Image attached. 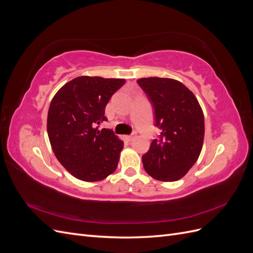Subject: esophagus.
<instances>
[{
	"instance_id": "1",
	"label": "esophagus",
	"mask_w": 253,
	"mask_h": 253,
	"mask_svg": "<svg viewBox=\"0 0 253 253\" xmlns=\"http://www.w3.org/2000/svg\"><path fill=\"white\" fill-rule=\"evenodd\" d=\"M135 137H136V133H133V134H131V135L126 136V139L127 141H132L133 139H135Z\"/></svg>"
}]
</instances>
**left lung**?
<instances>
[{
    "mask_svg": "<svg viewBox=\"0 0 253 253\" xmlns=\"http://www.w3.org/2000/svg\"><path fill=\"white\" fill-rule=\"evenodd\" d=\"M147 95L160 129L142 156L145 172L153 178L175 181L185 176L201 154L205 135L204 114L196 97L177 80H137Z\"/></svg>",
    "mask_w": 253,
    "mask_h": 253,
    "instance_id": "8db88e82",
    "label": "left lung"
}]
</instances>
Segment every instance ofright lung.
<instances>
[{
	"label": "right lung",
	"mask_w": 253,
	"mask_h": 253,
	"mask_svg": "<svg viewBox=\"0 0 253 253\" xmlns=\"http://www.w3.org/2000/svg\"><path fill=\"white\" fill-rule=\"evenodd\" d=\"M125 82L83 76L67 82L52 98L48 138L60 164L78 179L98 181L116 170L124 142L99 126L106 121V104Z\"/></svg>",
	"instance_id": "obj_1"
}]
</instances>
